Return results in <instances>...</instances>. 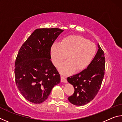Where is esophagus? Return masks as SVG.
I'll return each instance as SVG.
<instances>
[{
  "mask_svg": "<svg viewBox=\"0 0 122 122\" xmlns=\"http://www.w3.org/2000/svg\"><path fill=\"white\" fill-rule=\"evenodd\" d=\"M61 81L62 82H64V83H67V79H66L65 76H63L62 75L61 76Z\"/></svg>",
  "mask_w": 122,
  "mask_h": 122,
  "instance_id": "esophagus-1",
  "label": "esophagus"
}]
</instances>
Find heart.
Listing matches in <instances>:
<instances>
[{
  "mask_svg": "<svg viewBox=\"0 0 122 122\" xmlns=\"http://www.w3.org/2000/svg\"><path fill=\"white\" fill-rule=\"evenodd\" d=\"M96 51L94 43L81 36L73 35L64 38L60 43H54L51 48V56L56 67H59L68 56L69 60L62 64L60 71L63 74H69L74 71H80L86 69L92 63Z\"/></svg>",
  "mask_w": 122,
  "mask_h": 122,
  "instance_id": "1",
  "label": "heart"
}]
</instances>
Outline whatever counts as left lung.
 Wrapping results in <instances>:
<instances>
[{
  "label": "left lung",
  "mask_w": 122,
  "mask_h": 122,
  "mask_svg": "<svg viewBox=\"0 0 122 122\" xmlns=\"http://www.w3.org/2000/svg\"><path fill=\"white\" fill-rule=\"evenodd\" d=\"M104 51L98 44V51L92 63L83 71L67 78L74 86V92L68 99L74 105L82 106L94 98L100 90L104 75Z\"/></svg>",
  "instance_id": "left-lung-1"
}]
</instances>
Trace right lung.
<instances>
[{
    "label": "right lung",
    "mask_w": 122,
    "mask_h": 122,
    "mask_svg": "<svg viewBox=\"0 0 122 122\" xmlns=\"http://www.w3.org/2000/svg\"><path fill=\"white\" fill-rule=\"evenodd\" d=\"M63 30L38 28L22 45L15 60V81L20 93L30 102L46 101L60 82V75L51 61V48Z\"/></svg>",
    "instance_id": "right-lung-1"
}]
</instances>
